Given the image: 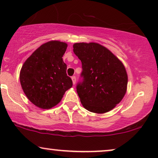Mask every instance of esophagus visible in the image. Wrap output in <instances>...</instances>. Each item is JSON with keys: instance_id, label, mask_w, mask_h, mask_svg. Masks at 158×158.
<instances>
[{"instance_id": "obj_1", "label": "esophagus", "mask_w": 158, "mask_h": 158, "mask_svg": "<svg viewBox=\"0 0 158 158\" xmlns=\"http://www.w3.org/2000/svg\"><path fill=\"white\" fill-rule=\"evenodd\" d=\"M72 81H73V85H75V83H76V77H75V76H73L72 77Z\"/></svg>"}]
</instances>
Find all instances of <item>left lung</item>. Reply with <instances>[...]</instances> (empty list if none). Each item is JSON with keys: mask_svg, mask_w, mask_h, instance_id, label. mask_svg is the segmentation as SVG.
Wrapping results in <instances>:
<instances>
[{"mask_svg": "<svg viewBox=\"0 0 158 158\" xmlns=\"http://www.w3.org/2000/svg\"><path fill=\"white\" fill-rule=\"evenodd\" d=\"M73 52L82 62L83 81L77 85V93L83 106L96 114L111 111L126 94L128 76L124 65L98 43H75Z\"/></svg>", "mask_w": 158, "mask_h": 158, "instance_id": "left-lung-1", "label": "left lung"}]
</instances>
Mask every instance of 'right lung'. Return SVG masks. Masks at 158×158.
I'll return each instance as SVG.
<instances>
[{
  "instance_id": "add662e5",
  "label": "right lung",
  "mask_w": 158,
  "mask_h": 158,
  "mask_svg": "<svg viewBox=\"0 0 158 158\" xmlns=\"http://www.w3.org/2000/svg\"><path fill=\"white\" fill-rule=\"evenodd\" d=\"M68 44L57 40L47 42L28 57L21 69L19 78L23 91L40 109L58 104L66 90L73 86L62 60Z\"/></svg>"
}]
</instances>
